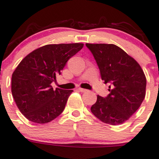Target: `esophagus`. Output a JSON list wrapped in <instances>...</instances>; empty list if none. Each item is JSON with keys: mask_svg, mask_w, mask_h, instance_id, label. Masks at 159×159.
<instances>
[{"mask_svg": "<svg viewBox=\"0 0 159 159\" xmlns=\"http://www.w3.org/2000/svg\"><path fill=\"white\" fill-rule=\"evenodd\" d=\"M79 91H80V92H83V93H84V92H87V89H84V88H79Z\"/></svg>", "mask_w": 159, "mask_h": 159, "instance_id": "34e87169", "label": "esophagus"}]
</instances>
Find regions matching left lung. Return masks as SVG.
I'll return each mask as SVG.
<instances>
[{
  "label": "left lung",
  "mask_w": 159,
  "mask_h": 159,
  "mask_svg": "<svg viewBox=\"0 0 159 159\" xmlns=\"http://www.w3.org/2000/svg\"><path fill=\"white\" fill-rule=\"evenodd\" d=\"M94 56L101 78L110 83V94L97 96L91 113L111 125L124 123L139 108L146 94L147 80L136 60L113 44H86Z\"/></svg>",
  "instance_id": "1"
}]
</instances>
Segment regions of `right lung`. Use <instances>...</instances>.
I'll return each instance as SVG.
<instances>
[{"label":"right lung","mask_w":159,"mask_h":159,"mask_svg":"<svg viewBox=\"0 0 159 159\" xmlns=\"http://www.w3.org/2000/svg\"><path fill=\"white\" fill-rule=\"evenodd\" d=\"M83 46V43L46 45L22 60L11 76V93L26 118L45 124L63 112L73 91L53 90L51 84L56 81L57 75L61 74L68 60Z\"/></svg>","instance_id":"obj_1"}]
</instances>
